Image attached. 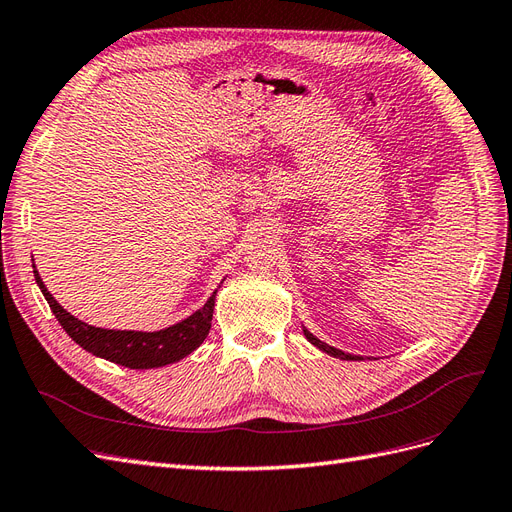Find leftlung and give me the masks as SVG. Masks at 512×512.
I'll return each instance as SVG.
<instances>
[{
    "label": "left lung",
    "instance_id": "obj_1",
    "mask_svg": "<svg viewBox=\"0 0 512 512\" xmlns=\"http://www.w3.org/2000/svg\"><path fill=\"white\" fill-rule=\"evenodd\" d=\"M303 333H305V337H307V342H312L316 348H320L322 352H327V354L335 356V359H344V361H361V356H354V354L342 352V350H337V348H333V346H329V344L320 342V339H318V337H314V335L309 333L307 329H303Z\"/></svg>",
    "mask_w": 512,
    "mask_h": 512
}]
</instances>
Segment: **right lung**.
<instances>
[{"label":"right lung","instance_id":"right-lung-1","mask_svg":"<svg viewBox=\"0 0 512 512\" xmlns=\"http://www.w3.org/2000/svg\"><path fill=\"white\" fill-rule=\"evenodd\" d=\"M34 275H36V284L40 286L44 299L49 301L51 312L59 320L61 329H64L83 350L123 367L153 369V367H164L175 361H181L183 356H188L205 342V337L209 335V329H211L215 292L211 294L209 301L198 309V312H194L190 318H185L168 329L153 331V333L113 331V329L91 327V324H85L79 318L68 314L66 309L53 299V294L46 290L36 267H34Z\"/></svg>","mask_w":512,"mask_h":512}]
</instances>
